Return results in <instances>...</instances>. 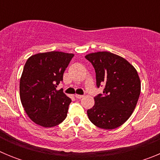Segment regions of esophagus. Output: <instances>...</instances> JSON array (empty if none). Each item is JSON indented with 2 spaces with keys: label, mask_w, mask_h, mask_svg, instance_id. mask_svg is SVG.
<instances>
[{
  "label": "esophagus",
  "mask_w": 160,
  "mask_h": 160,
  "mask_svg": "<svg viewBox=\"0 0 160 160\" xmlns=\"http://www.w3.org/2000/svg\"><path fill=\"white\" fill-rule=\"evenodd\" d=\"M83 97H84V96L81 95V94H75V98H78V99H81Z\"/></svg>",
  "instance_id": "34e87169"
}]
</instances>
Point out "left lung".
Returning a JSON list of instances; mask_svg holds the SVG:
<instances>
[{"mask_svg": "<svg viewBox=\"0 0 160 160\" xmlns=\"http://www.w3.org/2000/svg\"><path fill=\"white\" fill-rule=\"evenodd\" d=\"M85 58L95 70L97 87H105L87 111L89 119L102 129L118 128L131 117L140 94L137 70L125 58L111 52L89 53Z\"/></svg>", "mask_w": 160, "mask_h": 160, "instance_id": "obj_1", "label": "left lung"}]
</instances>
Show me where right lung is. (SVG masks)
Returning a JSON list of instances; mask_svg holds the SVG:
<instances>
[{"mask_svg":"<svg viewBox=\"0 0 160 160\" xmlns=\"http://www.w3.org/2000/svg\"><path fill=\"white\" fill-rule=\"evenodd\" d=\"M73 53L51 51L32 55L24 66L20 79L21 102L32 122L53 128L67 116L71 99L58 90Z\"/></svg>","mask_w":160,"mask_h":160,"instance_id":"add662e5","label":"right lung"}]
</instances>
